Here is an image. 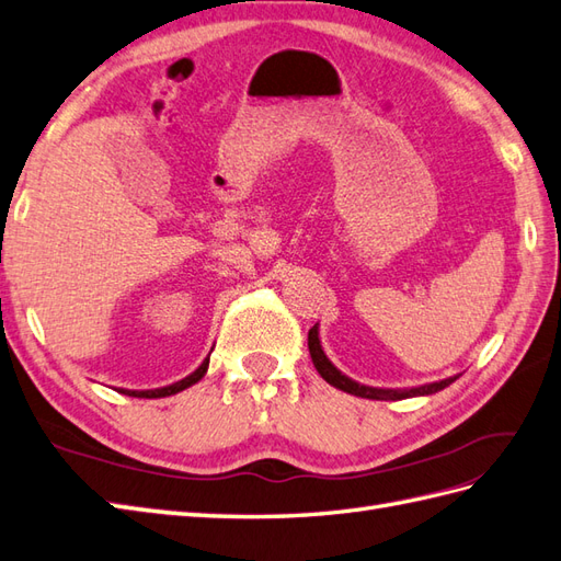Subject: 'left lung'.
Instances as JSON below:
<instances>
[{
    "instance_id": "obj_1",
    "label": "left lung",
    "mask_w": 561,
    "mask_h": 561,
    "mask_svg": "<svg viewBox=\"0 0 561 561\" xmlns=\"http://www.w3.org/2000/svg\"><path fill=\"white\" fill-rule=\"evenodd\" d=\"M309 354H311V362L317 366V371L321 374V378L325 383H331L333 388L350 392V394H357V398H366V400H407V398H421V394H433L443 388H447L449 383H455L459 378L457 376H449L445 380H435V383H426V386H419V388H371V386H362L357 380H352L350 376H345L340 368L325 357V352L321 347V337H319V323L311 328L309 331Z\"/></svg>"
}]
</instances>
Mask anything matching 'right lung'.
<instances>
[{
    "instance_id": "right-lung-1",
    "label": "right lung",
    "mask_w": 561,
    "mask_h": 561,
    "mask_svg": "<svg viewBox=\"0 0 561 561\" xmlns=\"http://www.w3.org/2000/svg\"><path fill=\"white\" fill-rule=\"evenodd\" d=\"M207 368H209V357L204 359L193 374L190 376H185L183 380H178V383H171V386H163V388H154V390H126V388H121L118 392H123V394H128V398H169V394H175V392H181V390H185V388H190V386H195L197 380H202L204 378V374H207Z\"/></svg>"
}]
</instances>
